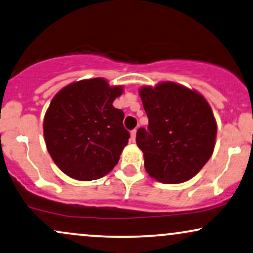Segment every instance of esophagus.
Wrapping results in <instances>:
<instances>
[{
  "label": "esophagus",
  "mask_w": 253,
  "mask_h": 253,
  "mask_svg": "<svg viewBox=\"0 0 253 253\" xmlns=\"http://www.w3.org/2000/svg\"><path fill=\"white\" fill-rule=\"evenodd\" d=\"M136 133H137V130H132L131 132H130V135H131V141L135 142L136 141Z\"/></svg>",
  "instance_id": "obj_1"
}]
</instances>
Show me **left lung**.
Returning <instances> with one entry per match:
<instances>
[{
    "label": "left lung",
    "instance_id": "8db88e82",
    "mask_svg": "<svg viewBox=\"0 0 253 253\" xmlns=\"http://www.w3.org/2000/svg\"><path fill=\"white\" fill-rule=\"evenodd\" d=\"M148 130H137L136 143L152 178L164 184L186 182L212 156L217 123L207 99L174 82L139 89Z\"/></svg>",
    "mask_w": 253,
    "mask_h": 253
}]
</instances>
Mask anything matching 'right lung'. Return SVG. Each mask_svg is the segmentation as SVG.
I'll return each mask as SVG.
<instances>
[{
    "mask_svg": "<svg viewBox=\"0 0 253 253\" xmlns=\"http://www.w3.org/2000/svg\"><path fill=\"white\" fill-rule=\"evenodd\" d=\"M123 92L101 77L74 82L52 98L43 121L49 155L67 176L102 178L120 161L130 133L124 112L112 105Z\"/></svg>",
    "mask_w": 253,
    "mask_h": 253,
    "instance_id": "add662e5",
    "label": "right lung"
}]
</instances>
